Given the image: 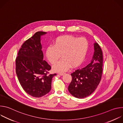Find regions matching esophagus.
Wrapping results in <instances>:
<instances>
[{"label":"esophagus","instance_id":"34e87169","mask_svg":"<svg viewBox=\"0 0 123 123\" xmlns=\"http://www.w3.org/2000/svg\"><path fill=\"white\" fill-rule=\"evenodd\" d=\"M59 74L60 75H64V73H59Z\"/></svg>","mask_w":123,"mask_h":123}]
</instances>
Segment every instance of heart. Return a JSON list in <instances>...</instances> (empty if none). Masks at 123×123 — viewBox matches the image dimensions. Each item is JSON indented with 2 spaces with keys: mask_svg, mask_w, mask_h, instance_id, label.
<instances>
[{
  "mask_svg": "<svg viewBox=\"0 0 123 123\" xmlns=\"http://www.w3.org/2000/svg\"><path fill=\"white\" fill-rule=\"evenodd\" d=\"M89 48L87 40L84 37L73 36L58 37L54 45H49L45 50V55L51 64H55L61 57L62 59L53 67L56 72H64L69 68L80 65L86 55Z\"/></svg>",
  "mask_w": 123,
  "mask_h": 123,
  "instance_id": "obj_1",
  "label": "heart"
}]
</instances>
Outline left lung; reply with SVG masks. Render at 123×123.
<instances>
[{"instance_id":"1","label":"left lung","mask_w":123,"mask_h":123,"mask_svg":"<svg viewBox=\"0 0 123 123\" xmlns=\"http://www.w3.org/2000/svg\"><path fill=\"white\" fill-rule=\"evenodd\" d=\"M94 52L91 62L86 67L76 69L71 74L72 80L68 90L77 98L90 95L99 85L103 71V53L97 43L94 44Z\"/></svg>"}]
</instances>
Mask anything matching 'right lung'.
<instances>
[{
	"mask_svg": "<svg viewBox=\"0 0 123 123\" xmlns=\"http://www.w3.org/2000/svg\"><path fill=\"white\" fill-rule=\"evenodd\" d=\"M37 31L22 45L15 60L16 74L23 90L30 95L39 98L51 90V80L56 74H48L51 67L43 60L41 36Z\"/></svg>",
	"mask_w": 123,
	"mask_h": 123,
	"instance_id": "add662e5",
	"label": "right lung"
}]
</instances>
